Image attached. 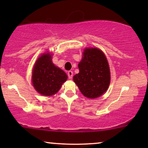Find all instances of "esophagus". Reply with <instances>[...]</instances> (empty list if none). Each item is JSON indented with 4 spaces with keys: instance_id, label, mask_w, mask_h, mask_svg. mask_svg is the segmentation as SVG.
Listing matches in <instances>:
<instances>
[{
    "instance_id": "esophagus-1",
    "label": "esophagus",
    "mask_w": 148,
    "mask_h": 148,
    "mask_svg": "<svg viewBox=\"0 0 148 148\" xmlns=\"http://www.w3.org/2000/svg\"><path fill=\"white\" fill-rule=\"evenodd\" d=\"M67 75H68V77H69V79H72V77H73V73L71 71H69L68 72V73H67Z\"/></svg>"
}]
</instances>
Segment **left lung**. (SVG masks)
Returning a JSON list of instances; mask_svg holds the SVG:
<instances>
[{
  "instance_id": "left-lung-1",
  "label": "left lung",
  "mask_w": 148,
  "mask_h": 148,
  "mask_svg": "<svg viewBox=\"0 0 148 148\" xmlns=\"http://www.w3.org/2000/svg\"><path fill=\"white\" fill-rule=\"evenodd\" d=\"M79 73L73 76V81L84 96L96 98L108 90L110 73L108 60L102 50L87 48L78 64Z\"/></svg>"
}]
</instances>
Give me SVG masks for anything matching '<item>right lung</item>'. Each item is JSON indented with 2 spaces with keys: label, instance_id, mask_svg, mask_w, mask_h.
<instances>
[{
  "label": "right lung",
  "instance_id": "obj_1",
  "mask_svg": "<svg viewBox=\"0 0 148 148\" xmlns=\"http://www.w3.org/2000/svg\"><path fill=\"white\" fill-rule=\"evenodd\" d=\"M32 77L35 90L46 96L55 94L67 79L65 72L53 64L50 53H44L38 58Z\"/></svg>",
  "mask_w": 148,
  "mask_h": 148
}]
</instances>
